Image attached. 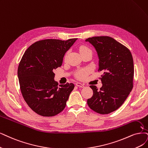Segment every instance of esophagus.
Listing matches in <instances>:
<instances>
[{
  "instance_id": "1",
  "label": "esophagus",
  "mask_w": 148,
  "mask_h": 148,
  "mask_svg": "<svg viewBox=\"0 0 148 148\" xmlns=\"http://www.w3.org/2000/svg\"><path fill=\"white\" fill-rule=\"evenodd\" d=\"M76 85H77V86H79V87H82V88H84V87L85 86L84 84H81V83H80V82H77V83H76Z\"/></svg>"
}]
</instances>
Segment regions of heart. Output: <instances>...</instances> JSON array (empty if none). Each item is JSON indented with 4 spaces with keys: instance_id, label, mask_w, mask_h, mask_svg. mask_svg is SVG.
Segmentation results:
<instances>
[{
    "instance_id": "1",
    "label": "heart",
    "mask_w": 148,
    "mask_h": 148,
    "mask_svg": "<svg viewBox=\"0 0 148 148\" xmlns=\"http://www.w3.org/2000/svg\"><path fill=\"white\" fill-rule=\"evenodd\" d=\"M79 52L81 53H82L84 52H88V51H91V49L85 45H82L79 47ZM68 52H67L66 53H65L64 58V59L66 58L67 56H68ZM89 74V70L88 69H84L82 70H79V71H77V73L75 74V77H77L78 79L79 80H84L86 78L87 76H88Z\"/></svg>"
}]
</instances>
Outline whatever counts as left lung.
I'll return each instance as SVG.
<instances>
[{"label": "left lung", "instance_id": "obj_1", "mask_svg": "<svg viewBox=\"0 0 148 148\" xmlns=\"http://www.w3.org/2000/svg\"><path fill=\"white\" fill-rule=\"evenodd\" d=\"M85 41L95 47L99 58L98 72L103 73L99 78L102 86L97 90L95 85L90 86L93 95L87 103L96 113L108 114L123 105L133 88L132 53L127 47L110 36H93Z\"/></svg>", "mask_w": 148, "mask_h": 148}]
</instances>
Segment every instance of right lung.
Listing matches in <instances>:
<instances>
[{"mask_svg":"<svg viewBox=\"0 0 148 148\" xmlns=\"http://www.w3.org/2000/svg\"><path fill=\"white\" fill-rule=\"evenodd\" d=\"M76 40L36 41L28 47L21 60L18 76L21 93L27 105L39 115H57L66 105L74 84L58 85L54 80L53 71L61 66L65 53Z\"/></svg>","mask_w":148,"mask_h":148,"instance_id":"1","label":"right lung"}]
</instances>
